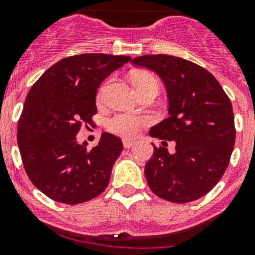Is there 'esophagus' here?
<instances>
[{"label":"esophagus","mask_w":255,"mask_h":255,"mask_svg":"<svg viewBox=\"0 0 255 255\" xmlns=\"http://www.w3.org/2000/svg\"><path fill=\"white\" fill-rule=\"evenodd\" d=\"M135 141L134 140H130V139H123V144H124V148H131L134 145Z\"/></svg>","instance_id":"34e87169"}]
</instances>
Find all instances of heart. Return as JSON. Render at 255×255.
Listing matches in <instances>:
<instances>
[{
	"mask_svg": "<svg viewBox=\"0 0 255 255\" xmlns=\"http://www.w3.org/2000/svg\"><path fill=\"white\" fill-rule=\"evenodd\" d=\"M132 83L136 87V89H141V88L147 87V85L154 84L159 88V82L158 79L155 78L153 74L149 73H135L132 75ZM106 87L107 84H103L102 87L100 88L98 91V100H102L103 94H105ZM148 124L147 117L138 116V115H132V114H126V112H123V114H116L108 119L107 124V129L111 132L116 135H120V136H126V138H130V136H135L140 131V129L143 126H145Z\"/></svg>",
	"mask_w": 255,
	"mask_h": 255,
	"instance_id": "heart-1",
	"label": "heart"
}]
</instances>
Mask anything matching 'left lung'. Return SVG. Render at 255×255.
Wrapping results in <instances>:
<instances>
[{"mask_svg":"<svg viewBox=\"0 0 255 255\" xmlns=\"http://www.w3.org/2000/svg\"><path fill=\"white\" fill-rule=\"evenodd\" d=\"M131 62L158 74L170 103V117L149 131L162 140L144 170L150 190L172 203L204 197L224 176L235 145L230 98L215 76L191 61L147 55ZM168 141L175 144L173 153L165 148Z\"/></svg>","mask_w":255,"mask_h":255,"instance_id":"1","label":"left lung"}]
</instances>
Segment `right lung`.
<instances>
[{
	"label": "right lung",
	"mask_w": 255,
	"mask_h": 255,
	"mask_svg": "<svg viewBox=\"0 0 255 255\" xmlns=\"http://www.w3.org/2000/svg\"><path fill=\"white\" fill-rule=\"evenodd\" d=\"M130 60L103 53L70 56L30 88L17 124V144L26 175L51 199L73 206L107 188L123 150L121 139L103 132L98 145L88 149L76 134L93 124L101 83Z\"/></svg>",
	"instance_id": "add662e5"
}]
</instances>
